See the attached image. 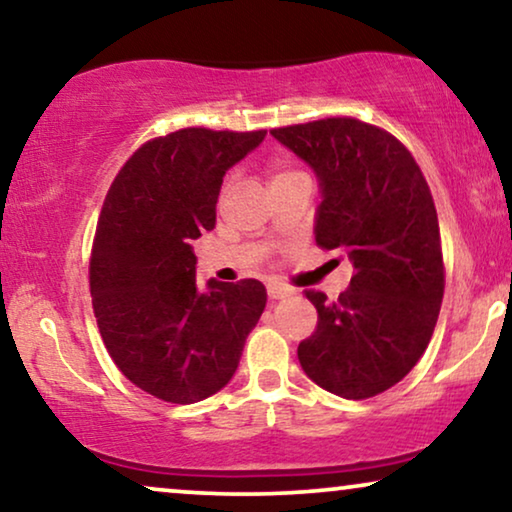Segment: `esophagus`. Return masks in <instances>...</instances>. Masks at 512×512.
Wrapping results in <instances>:
<instances>
[{"mask_svg":"<svg viewBox=\"0 0 512 512\" xmlns=\"http://www.w3.org/2000/svg\"><path fill=\"white\" fill-rule=\"evenodd\" d=\"M291 293V289L286 284H282V282H270L268 284V296H270V300H279V298H284V296H289Z\"/></svg>","mask_w":512,"mask_h":512,"instance_id":"34e87169","label":"esophagus"}]
</instances>
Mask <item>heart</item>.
I'll list each match as a JSON object with an SVG mask.
<instances>
[{"label": "heart", "instance_id": "1", "mask_svg": "<svg viewBox=\"0 0 512 512\" xmlns=\"http://www.w3.org/2000/svg\"><path fill=\"white\" fill-rule=\"evenodd\" d=\"M293 174H303V172L293 170V167H284V165H279V163H275V167H272V177H270V184H272V181H279V179L293 177Z\"/></svg>", "mask_w": 512, "mask_h": 512}]
</instances>
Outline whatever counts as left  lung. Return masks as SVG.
Here are the masks:
<instances>
[{"instance_id": "8db88e82", "label": "left lung", "mask_w": 512, "mask_h": 512, "mask_svg": "<svg viewBox=\"0 0 512 512\" xmlns=\"http://www.w3.org/2000/svg\"><path fill=\"white\" fill-rule=\"evenodd\" d=\"M321 181L314 237L352 258L338 300L305 291L317 328L298 345L312 382L363 401L394 387L422 359L445 291L438 214L412 153L377 125L335 116L270 130Z\"/></svg>"}]
</instances>
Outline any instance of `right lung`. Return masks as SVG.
<instances>
[{"label":"right lung","mask_w":512,"mask_h":512,"mask_svg":"<svg viewBox=\"0 0 512 512\" xmlns=\"http://www.w3.org/2000/svg\"><path fill=\"white\" fill-rule=\"evenodd\" d=\"M265 130L184 128L149 139L116 174L90 251V296L118 370L167 403L226 387L265 310L258 279L195 284L193 240L212 230L223 177Z\"/></svg>","instance_id":"add662e5"}]
</instances>
